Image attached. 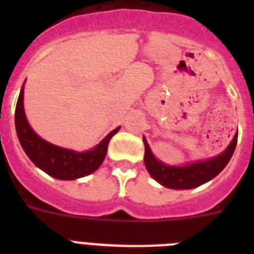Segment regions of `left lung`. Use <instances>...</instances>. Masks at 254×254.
Returning <instances> with one entry per match:
<instances>
[{
	"mask_svg": "<svg viewBox=\"0 0 254 254\" xmlns=\"http://www.w3.org/2000/svg\"><path fill=\"white\" fill-rule=\"evenodd\" d=\"M143 143H145L143 161H145V166H146L151 177L169 189L190 190L211 181L227 166V163L229 162V159L232 157L233 151L236 149L237 134L232 139L231 145L220 155H217L212 159H208V161L191 163V165H186V166L181 167L167 166L165 163L159 162L158 159L153 155L145 138H143Z\"/></svg>",
	"mask_w": 254,
	"mask_h": 254,
	"instance_id": "left-lung-1",
	"label": "left lung"
}]
</instances>
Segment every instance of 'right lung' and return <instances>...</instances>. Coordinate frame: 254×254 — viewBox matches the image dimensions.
I'll use <instances>...</instances> for the list:
<instances>
[{"mask_svg":"<svg viewBox=\"0 0 254 254\" xmlns=\"http://www.w3.org/2000/svg\"><path fill=\"white\" fill-rule=\"evenodd\" d=\"M15 129L22 149L33 161L34 165L51 177L63 181L85 177L99 169L107 155L109 141L120 130V127H116L95 149L89 151L77 153L55 146L42 139L30 127L23 109V87L19 92L15 107Z\"/></svg>","mask_w":254,"mask_h":254,"instance_id":"obj_1","label":"right lung"}]
</instances>
